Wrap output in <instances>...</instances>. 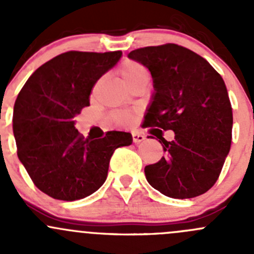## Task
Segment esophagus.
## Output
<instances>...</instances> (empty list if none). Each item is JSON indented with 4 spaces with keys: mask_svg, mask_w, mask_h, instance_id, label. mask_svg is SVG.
Wrapping results in <instances>:
<instances>
[{
    "mask_svg": "<svg viewBox=\"0 0 254 254\" xmlns=\"http://www.w3.org/2000/svg\"><path fill=\"white\" fill-rule=\"evenodd\" d=\"M145 140V135L140 134V132H132V141L135 143H140Z\"/></svg>",
    "mask_w": 254,
    "mask_h": 254,
    "instance_id": "esophagus-1",
    "label": "esophagus"
}]
</instances>
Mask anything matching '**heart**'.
<instances>
[{"mask_svg": "<svg viewBox=\"0 0 254 254\" xmlns=\"http://www.w3.org/2000/svg\"><path fill=\"white\" fill-rule=\"evenodd\" d=\"M119 75L122 76L123 81H124L127 86H130V84L134 83V82L137 81L139 78L147 76V70H146V67L142 64L137 63V61L125 60L119 67ZM112 117L113 119H114V122L119 125H127L130 124V122L132 120L131 113L129 112L113 113Z\"/></svg>", "mask_w": 254, "mask_h": 254, "instance_id": "b5f03b06", "label": "heart"}]
</instances>
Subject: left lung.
Masks as SVG:
<instances>
[{
    "label": "left lung",
    "mask_w": 254,
    "mask_h": 254,
    "mask_svg": "<svg viewBox=\"0 0 254 254\" xmlns=\"http://www.w3.org/2000/svg\"><path fill=\"white\" fill-rule=\"evenodd\" d=\"M127 56L153 78L146 127L175 131L173 141L158 136L166 156L146 166V179L170 198L206 193L231 147L234 119L224 79L205 59L172 43L136 49Z\"/></svg>",
    "instance_id": "8db88e82"
}]
</instances>
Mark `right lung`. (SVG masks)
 <instances>
[{"instance_id":"right-lung-1","label":"right lung","mask_w":254,"mask_h":254,"mask_svg":"<svg viewBox=\"0 0 254 254\" xmlns=\"http://www.w3.org/2000/svg\"><path fill=\"white\" fill-rule=\"evenodd\" d=\"M120 56V50L60 54L37 68L18 94L12 120L18 158L35 187L51 198L91 195L106 182L115 148L132 142L124 131H107L91 141L73 122L89 106L96 82Z\"/></svg>"}]
</instances>
